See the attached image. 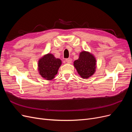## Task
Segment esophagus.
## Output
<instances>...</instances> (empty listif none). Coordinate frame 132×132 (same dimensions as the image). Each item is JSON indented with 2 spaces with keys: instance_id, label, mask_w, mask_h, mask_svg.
Returning <instances> with one entry per match:
<instances>
[{
  "instance_id": "34e87169",
  "label": "esophagus",
  "mask_w": 132,
  "mask_h": 132,
  "mask_svg": "<svg viewBox=\"0 0 132 132\" xmlns=\"http://www.w3.org/2000/svg\"><path fill=\"white\" fill-rule=\"evenodd\" d=\"M65 61L69 64H70L71 62H72V60H71V58H68L65 59Z\"/></svg>"
}]
</instances>
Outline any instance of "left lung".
<instances>
[{
    "mask_svg": "<svg viewBox=\"0 0 132 132\" xmlns=\"http://www.w3.org/2000/svg\"><path fill=\"white\" fill-rule=\"evenodd\" d=\"M74 66L82 79H88L95 72L96 60L93 54L84 51L80 53L78 59L74 62Z\"/></svg>",
    "mask_w": 132,
    "mask_h": 132,
    "instance_id": "left-lung-1",
    "label": "left lung"
}]
</instances>
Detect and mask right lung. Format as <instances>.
Returning a JSON list of instances; mask_svg holds the SVG:
<instances>
[{
  "instance_id": "1",
  "label": "right lung",
  "mask_w": 132,
  "mask_h": 132,
  "mask_svg": "<svg viewBox=\"0 0 132 132\" xmlns=\"http://www.w3.org/2000/svg\"><path fill=\"white\" fill-rule=\"evenodd\" d=\"M62 64L61 60L56 58L51 53H48L38 60V70L41 77L47 80L55 78Z\"/></svg>"
}]
</instances>
